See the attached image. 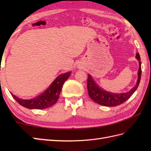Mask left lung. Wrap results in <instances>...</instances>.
<instances>
[{
    "label": "left lung",
    "mask_w": 151,
    "mask_h": 151,
    "mask_svg": "<svg viewBox=\"0 0 151 151\" xmlns=\"http://www.w3.org/2000/svg\"><path fill=\"white\" fill-rule=\"evenodd\" d=\"M136 58L138 60L139 67L137 72V82L134 87L126 93H114L105 91L104 89L99 87L90 75H88L87 82L88 91L89 96L92 100L96 103L105 106H116L127 101L136 91L139 84L141 76H142V62H141L139 53L136 54Z\"/></svg>",
    "instance_id": "obj_1"
}]
</instances>
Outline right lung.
Listing matches in <instances>:
<instances>
[{"label":"right lung","mask_w":151,"mask_h":151,"mask_svg":"<svg viewBox=\"0 0 151 151\" xmlns=\"http://www.w3.org/2000/svg\"><path fill=\"white\" fill-rule=\"evenodd\" d=\"M70 73L71 72L69 71L60 75L45 91L34 99L26 100L16 97L12 93L11 95L19 104L28 109L41 110L51 107L58 101L63 83L69 77Z\"/></svg>","instance_id":"add662e5"}]
</instances>
